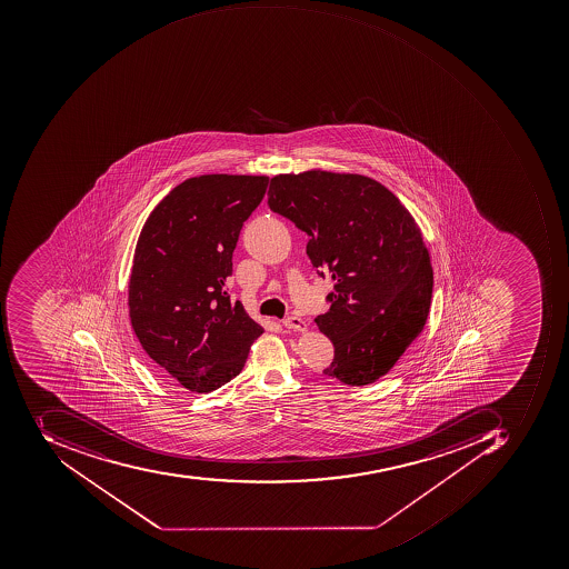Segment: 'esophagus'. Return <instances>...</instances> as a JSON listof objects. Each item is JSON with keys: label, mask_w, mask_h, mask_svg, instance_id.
<instances>
[{"label": "esophagus", "mask_w": 569, "mask_h": 569, "mask_svg": "<svg viewBox=\"0 0 569 569\" xmlns=\"http://www.w3.org/2000/svg\"><path fill=\"white\" fill-rule=\"evenodd\" d=\"M282 326L288 329H295V331H307L306 321L295 316H288L287 319H282Z\"/></svg>", "instance_id": "esophagus-1"}]
</instances>
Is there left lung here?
<instances>
[{"mask_svg": "<svg viewBox=\"0 0 569 569\" xmlns=\"http://www.w3.org/2000/svg\"><path fill=\"white\" fill-rule=\"evenodd\" d=\"M267 203L307 232V256L335 281L316 325L335 345L326 376L350 387L387 375L428 319L433 269L421 231L388 188L307 170L271 179Z\"/></svg>", "mask_w": 569, "mask_h": 569, "instance_id": "obj_1", "label": "left lung"}]
</instances>
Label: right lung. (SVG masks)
<instances>
[{
    "instance_id": "right-lung-1",
    "label": "right lung",
    "mask_w": 569,
    "mask_h": 569,
    "mask_svg": "<svg viewBox=\"0 0 569 569\" xmlns=\"http://www.w3.org/2000/svg\"><path fill=\"white\" fill-rule=\"evenodd\" d=\"M266 176L207 174L176 186L141 229L129 318L151 366L170 385L209 393L237 378L263 328L231 302L226 279Z\"/></svg>"
}]
</instances>
